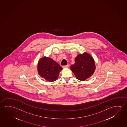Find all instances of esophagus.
Listing matches in <instances>:
<instances>
[{
	"mask_svg": "<svg viewBox=\"0 0 127 127\" xmlns=\"http://www.w3.org/2000/svg\"><path fill=\"white\" fill-rule=\"evenodd\" d=\"M69 67V65H66V66H63V68H68Z\"/></svg>",
	"mask_w": 127,
	"mask_h": 127,
	"instance_id": "obj_1",
	"label": "esophagus"
}]
</instances>
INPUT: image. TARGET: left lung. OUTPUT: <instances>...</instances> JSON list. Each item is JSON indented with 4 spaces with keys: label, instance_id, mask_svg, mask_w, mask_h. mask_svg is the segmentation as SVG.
I'll list each match as a JSON object with an SVG mask.
<instances>
[{
    "label": "left lung",
    "instance_id": "left-lung-1",
    "mask_svg": "<svg viewBox=\"0 0 127 127\" xmlns=\"http://www.w3.org/2000/svg\"><path fill=\"white\" fill-rule=\"evenodd\" d=\"M93 57L87 52L79 54L75 58V64L70 66V69L77 79L84 81L93 75L95 70Z\"/></svg>",
    "mask_w": 127,
    "mask_h": 127
}]
</instances>
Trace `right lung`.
Wrapping results in <instances>:
<instances>
[{"mask_svg": "<svg viewBox=\"0 0 127 127\" xmlns=\"http://www.w3.org/2000/svg\"><path fill=\"white\" fill-rule=\"evenodd\" d=\"M62 70V67L50 58L44 57L39 61L37 65L39 75L49 82L57 80Z\"/></svg>", "mask_w": 127, "mask_h": 127, "instance_id": "obj_1", "label": "right lung"}]
</instances>
